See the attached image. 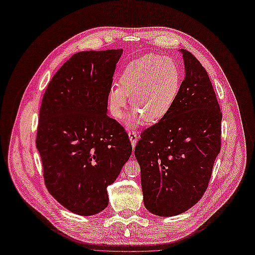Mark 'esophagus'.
Instances as JSON below:
<instances>
[{
	"label": "esophagus",
	"instance_id": "esophagus-1",
	"mask_svg": "<svg viewBox=\"0 0 255 255\" xmlns=\"http://www.w3.org/2000/svg\"><path fill=\"white\" fill-rule=\"evenodd\" d=\"M128 138L130 140V143H132V146L134 148V146L136 145L137 140H138V132H136L135 129L128 130Z\"/></svg>",
	"mask_w": 255,
	"mask_h": 255
}]
</instances>
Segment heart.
I'll use <instances>...</instances> for the list:
<instances>
[{
	"mask_svg": "<svg viewBox=\"0 0 255 255\" xmlns=\"http://www.w3.org/2000/svg\"><path fill=\"white\" fill-rule=\"evenodd\" d=\"M182 83L181 69L172 58L154 54L129 61L125 67L119 84L110 89V110L115 118H121L129 103L135 111L128 126L136 127L144 118L146 122L163 119L179 96Z\"/></svg>",
	"mask_w": 255,
	"mask_h": 255,
	"instance_id": "obj_1",
	"label": "heart"
}]
</instances>
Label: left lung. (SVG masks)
I'll return each instance as SVG.
<instances>
[{"instance_id":"8db88e82","label":"left lung","mask_w":255,"mask_h":255,"mask_svg":"<svg viewBox=\"0 0 255 255\" xmlns=\"http://www.w3.org/2000/svg\"><path fill=\"white\" fill-rule=\"evenodd\" d=\"M181 53L185 79L179 96L135 146L144 206L160 217L186 212L202 198L221 148L222 114L211 80L190 52Z\"/></svg>"}]
</instances>
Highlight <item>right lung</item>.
Instances as JSON below:
<instances>
[{"instance_id": "obj_1", "label": "right lung", "mask_w": 255, "mask_h": 255, "mask_svg": "<svg viewBox=\"0 0 255 255\" xmlns=\"http://www.w3.org/2000/svg\"><path fill=\"white\" fill-rule=\"evenodd\" d=\"M122 49L74 54L42 98L36 146L50 194L70 212L91 216L109 205L107 186L128 160L125 128L107 116Z\"/></svg>"}]
</instances>
